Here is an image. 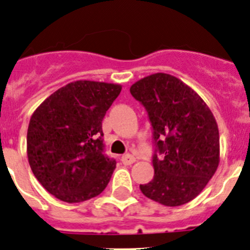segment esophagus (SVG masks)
Returning <instances> with one entry per match:
<instances>
[{
  "label": "esophagus",
  "mask_w": 250,
  "mask_h": 250,
  "mask_svg": "<svg viewBox=\"0 0 250 250\" xmlns=\"http://www.w3.org/2000/svg\"><path fill=\"white\" fill-rule=\"evenodd\" d=\"M136 162V158L133 156H130V154H125L122 157V163L125 164V166H130V164H133Z\"/></svg>",
  "instance_id": "obj_1"
}]
</instances>
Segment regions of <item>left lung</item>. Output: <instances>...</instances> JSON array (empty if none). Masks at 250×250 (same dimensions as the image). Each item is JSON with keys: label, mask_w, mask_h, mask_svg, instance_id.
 Wrapping results in <instances>:
<instances>
[{"label": "left lung", "mask_w": 250, "mask_h": 250, "mask_svg": "<svg viewBox=\"0 0 250 250\" xmlns=\"http://www.w3.org/2000/svg\"><path fill=\"white\" fill-rule=\"evenodd\" d=\"M130 94L145 105L157 150L154 177L142 193L166 207L193 201L219 166L217 121L202 97L168 73H154L133 83Z\"/></svg>", "instance_id": "8db88e82"}]
</instances>
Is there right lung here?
Listing matches in <instances>:
<instances>
[{
    "label": "right lung",
    "mask_w": 250,
    "mask_h": 250,
    "mask_svg": "<svg viewBox=\"0 0 250 250\" xmlns=\"http://www.w3.org/2000/svg\"><path fill=\"white\" fill-rule=\"evenodd\" d=\"M121 89L117 83L76 81L53 92L31 116L28 163L60 201H88L108 184L116 161L103 154L102 121Z\"/></svg>",
    "instance_id": "add662e5"
}]
</instances>
